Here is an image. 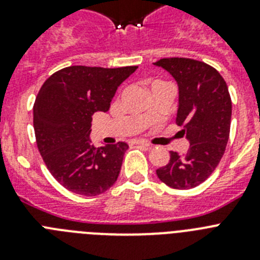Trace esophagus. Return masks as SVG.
I'll return each instance as SVG.
<instances>
[{"label": "esophagus", "mask_w": 260, "mask_h": 260, "mask_svg": "<svg viewBox=\"0 0 260 260\" xmlns=\"http://www.w3.org/2000/svg\"><path fill=\"white\" fill-rule=\"evenodd\" d=\"M135 144H139V146H143V147H147V148H150L151 144L147 143V142L144 141H141V139H137V141H134Z\"/></svg>", "instance_id": "esophagus-1"}]
</instances>
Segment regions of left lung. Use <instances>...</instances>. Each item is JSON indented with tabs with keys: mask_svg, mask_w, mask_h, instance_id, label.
<instances>
[{
	"mask_svg": "<svg viewBox=\"0 0 260 260\" xmlns=\"http://www.w3.org/2000/svg\"><path fill=\"white\" fill-rule=\"evenodd\" d=\"M168 71L178 86L176 123L189 141L185 155L171 151L158 180L173 189H192L212 174L229 139L232 102L217 70L190 58H162L153 63Z\"/></svg>",
	"mask_w": 260,
	"mask_h": 260,
	"instance_id": "8db88e82",
	"label": "left lung"
}]
</instances>
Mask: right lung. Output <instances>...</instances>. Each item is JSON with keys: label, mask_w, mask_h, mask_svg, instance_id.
I'll use <instances>...</instances> for the list:
<instances>
[{"label": "right lung", "mask_w": 260, "mask_h": 260, "mask_svg": "<svg viewBox=\"0 0 260 260\" xmlns=\"http://www.w3.org/2000/svg\"><path fill=\"white\" fill-rule=\"evenodd\" d=\"M138 66L104 69L70 66L50 75L34 105L36 143L52 176L69 191L95 197L118 178L125 142L96 148L91 121L108 112L119 84Z\"/></svg>", "instance_id": "1"}]
</instances>
